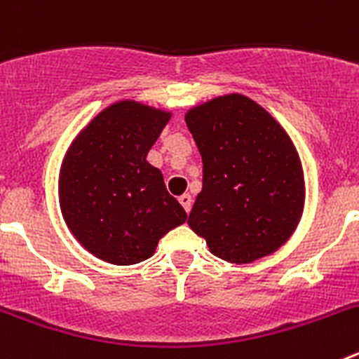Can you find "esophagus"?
<instances>
[{
	"label": "esophagus",
	"instance_id": "obj_1",
	"mask_svg": "<svg viewBox=\"0 0 359 359\" xmlns=\"http://www.w3.org/2000/svg\"><path fill=\"white\" fill-rule=\"evenodd\" d=\"M180 203H182V207L185 208V212H190V208H192V196L182 194L180 196Z\"/></svg>",
	"mask_w": 359,
	"mask_h": 359
}]
</instances>
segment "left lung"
<instances>
[{
    "label": "left lung",
    "mask_w": 359,
    "mask_h": 359,
    "mask_svg": "<svg viewBox=\"0 0 359 359\" xmlns=\"http://www.w3.org/2000/svg\"><path fill=\"white\" fill-rule=\"evenodd\" d=\"M185 122L203 160L189 226L226 262L248 264L277 252L297 230L306 201L290 135L241 93L190 107Z\"/></svg>",
    "instance_id": "8db88e82"
}]
</instances>
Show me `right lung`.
Returning a JSON list of instances; mask_svg holds the SVG:
<instances>
[{
    "mask_svg": "<svg viewBox=\"0 0 359 359\" xmlns=\"http://www.w3.org/2000/svg\"><path fill=\"white\" fill-rule=\"evenodd\" d=\"M172 113L136 100L102 109L75 138L59 172V205L73 237L91 255L131 266L154 255L158 241L187 221L147 161Z\"/></svg>",
    "mask_w": 359,
    "mask_h": 359,
    "instance_id": "1",
    "label": "right lung"
}]
</instances>
